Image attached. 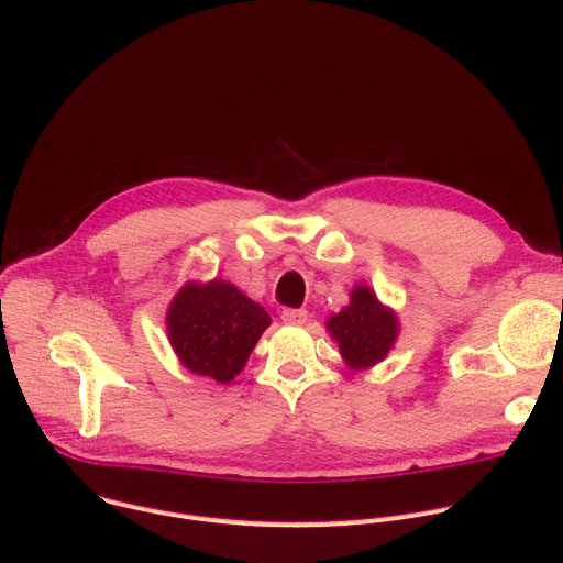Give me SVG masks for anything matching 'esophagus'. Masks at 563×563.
<instances>
[{
  "label": "esophagus",
  "instance_id": "34e87169",
  "mask_svg": "<svg viewBox=\"0 0 563 563\" xmlns=\"http://www.w3.org/2000/svg\"><path fill=\"white\" fill-rule=\"evenodd\" d=\"M280 319H283V323H287V325H305L308 323V310H296V308H287V310H283V314H280Z\"/></svg>",
  "mask_w": 563,
  "mask_h": 563
}]
</instances>
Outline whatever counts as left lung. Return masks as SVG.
<instances>
[{
    "instance_id": "8db88e82",
    "label": "left lung",
    "mask_w": 563,
    "mask_h": 563,
    "mask_svg": "<svg viewBox=\"0 0 563 563\" xmlns=\"http://www.w3.org/2000/svg\"><path fill=\"white\" fill-rule=\"evenodd\" d=\"M325 325L352 371H366L384 362L399 334L397 314L366 285H356L350 291L347 308L332 314Z\"/></svg>"
}]
</instances>
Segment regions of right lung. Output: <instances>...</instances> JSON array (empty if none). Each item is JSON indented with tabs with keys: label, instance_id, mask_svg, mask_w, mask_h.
<instances>
[{
	"label": "right lung",
	"instance_id": "obj_1",
	"mask_svg": "<svg viewBox=\"0 0 563 563\" xmlns=\"http://www.w3.org/2000/svg\"><path fill=\"white\" fill-rule=\"evenodd\" d=\"M272 317L227 280L186 283L173 298L166 330L179 362L195 375L229 384L244 368Z\"/></svg>",
	"mask_w": 563,
	"mask_h": 563
}]
</instances>
